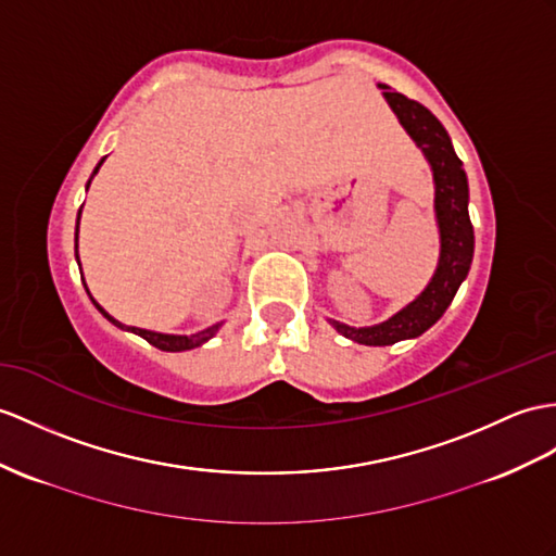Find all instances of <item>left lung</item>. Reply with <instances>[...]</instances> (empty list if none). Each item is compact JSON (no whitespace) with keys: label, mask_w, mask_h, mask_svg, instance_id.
Listing matches in <instances>:
<instances>
[{"label":"left lung","mask_w":556,"mask_h":556,"mask_svg":"<svg viewBox=\"0 0 556 556\" xmlns=\"http://www.w3.org/2000/svg\"><path fill=\"white\" fill-rule=\"evenodd\" d=\"M380 87L384 89V99L389 101L391 111L399 115L401 125L408 129L417 146L422 148L427 160L431 162V169H434L441 260L427 290L387 323L356 330L332 320L334 328L349 337V340L368 346L396 344L399 340H408V337H417L429 330L453 302L459 282L469 274L473 256V228L467 212V174L463 169V160L453 151L448 131L443 129L441 122L422 103L403 97L399 91H391L387 85Z\"/></svg>","instance_id":"left-lung-1"}]
</instances>
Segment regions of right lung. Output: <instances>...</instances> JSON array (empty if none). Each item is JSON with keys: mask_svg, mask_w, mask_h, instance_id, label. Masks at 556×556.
Instances as JSON below:
<instances>
[{"mask_svg": "<svg viewBox=\"0 0 556 556\" xmlns=\"http://www.w3.org/2000/svg\"><path fill=\"white\" fill-rule=\"evenodd\" d=\"M103 165V160L99 162V167ZM99 167L93 169V174L99 172ZM93 174H91V179H93ZM91 179L87 181V188H89V184H91ZM79 214H83V207H79ZM79 214H77V226H75V256H77V228H79ZM93 302V300H91ZM97 304V302H93ZM97 308L101 311V314L111 320L113 325H117V328H122V330H131V332H137L139 337H143V340L148 342V344H153V346H157V349H162V351H186V349H195V346H200L202 342H207L210 337H214V332L219 330V323L216 325H212V328H207V330H202V332H198V334H191V337H186V334H160V332H151V330H141V328H127V325H122V323H117L113 316H108L105 311L97 304Z\"/></svg>", "mask_w": 556, "mask_h": 556, "instance_id": "obj_1", "label": "right lung"}]
</instances>
